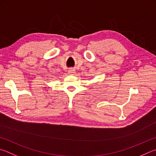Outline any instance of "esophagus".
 I'll list each match as a JSON object with an SVG mask.
<instances>
[{
    "label": "esophagus",
    "mask_w": 156,
    "mask_h": 156,
    "mask_svg": "<svg viewBox=\"0 0 156 156\" xmlns=\"http://www.w3.org/2000/svg\"><path fill=\"white\" fill-rule=\"evenodd\" d=\"M76 73V71H75V69H73V68H70L69 69V71H68V73L69 74H73V73Z\"/></svg>",
    "instance_id": "obj_1"
}]
</instances>
